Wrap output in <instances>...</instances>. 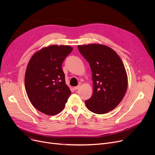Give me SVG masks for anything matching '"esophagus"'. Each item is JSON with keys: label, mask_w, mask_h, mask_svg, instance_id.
Wrapping results in <instances>:
<instances>
[{"label": "esophagus", "mask_w": 155, "mask_h": 155, "mask_svg": "<svg viewBox=\"0 0 155 155\" xmlns=\"http://www.w3.org/2000/svg\"><path fill=\"white\" fill-rule=\"evenodd\" d=\"M80 85H77V86H76V87H74V88H74V90H75V91H77V90H78V89L80 88Z\"/></svg>", "instance_id": "esophagus-1"}]
</instances>
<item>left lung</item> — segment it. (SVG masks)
<instances>
[{
  "label": "left lung",
  "instance_id": "left-lung-1",
  "mask_svg": "<svg viewBox=\"0 0 155 155\" xmlns=\"http://www.w3.org/2000/svg\"><path fill=\"white\" fill-rule=\"evenodd\" d=\"M80 53L90 64L93 94L85 101L91 112L104 114L115 109L126 94L128 80L124 63L110 47L101 44L78 45Z\"/></svg>",
  "mask_w": 155,
  "mask_h": 155
}]
</instances>
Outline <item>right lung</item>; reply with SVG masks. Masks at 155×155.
Here are the masks:
<instances>
[{
	"mask_svg": "<svg viewBox=\"0 0 155 155\" xmlns=\"http://www.w3.org/2000/svg\"><path fill=\"white\" fill-rule=\"evenodd\" d=\"M72 50L68 45L48 46L36 51L28 64L24 77L27 95L32 105L45 114L60 113L71 94L61 64Z\"/></svg>",
	"mask_w": 155,
	"mask_h": 155,
	"instance_id": "obj_1",
	"label": "right lung"
}]
</instances>
